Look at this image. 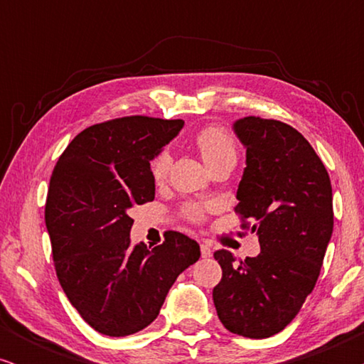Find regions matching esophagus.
<instances>
[{
	"label": "esophagus",
	"mask_w": 364,
	"mask_h": 364,
	"mask_svg": "<svg viewBox=\"0 0 364 364\" xmlns=\"http://www.w3.org/2000/svg\"><path fill=\"white\" fill-rule=\"evenodd\" d=\"M200 253H202V258H208L212 255V248L205 245V243H202L200 245Z\"/></svg>",
	"instance_id": "obj_1"
}]
</instances>
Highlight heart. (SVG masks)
I'll return each mask as SVG.
<instances>
[{"instance_id": "obj_1", "label": "heart", "mask_w": 364, "mask_h": 364, "mask_svg": "<svg viewBox=\"0 0 364 364\" xmlns=\"http://www.w3.org/2000/svg\"><path fill=\"white\" fill-rule=\"evenodd\" d=\"M196 146L200 151L203 161H205L208 167L227 161L235 164L237 161L238 149L235 137H233V134L227 127L218 126V124L200 129L196 136ZM149 171H151L154 182L162 183L167 178L168 171H171V154L167 151L157 152L151 161ZM183 213L191 220H200L203 217V208L191 203V205L183 208Z\"/></svg>"}]
</instances>
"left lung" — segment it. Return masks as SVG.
<instances>
[{"instance_id": "left-lung-1", "label": "left lung", "mask_w": 364, "mask_h": 364, "mask_svg": "<svg viewBox=\"0 0 364 364\" xmlns=\"http://www.w3.org/2000/svg\"><path fill=\"white\" fill-rule=\"evenodd\" d=\"M233 129L247 147L235 213L242 228L258 233L262 250L245 260L223 248L213 253L222 267L213 303L228 331L260 340L280 333L316 285L333 233L331 182L288 124L248 116Z\"/></svg>"}]
</instances>
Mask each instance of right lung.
<instances>
[{"label":"right lung","instance_id":"obj_1","mask_svg":"<svg viewBox=\"0 0 364 364\" xmlns=\"http://www.w3.org/2000/svg\"><path fill=\"white\" fill-rule=\"evenodd\" d=\"M182 119L127 116L84 129L49 181L44 220L58 280L84 321L127 336L156 320L177 277L200 247L166 232L152 250L131 247V208L152 202V157L177 136Z\"/></svg>","mask_w":364,"mask_h":364}]
</instances>
